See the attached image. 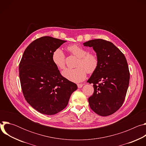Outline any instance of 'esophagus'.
Listing matches in <instances>:
<instances>
[{
	"instance_id": "obj_1",
	"label": "esophagus",
	"mask_w": 146,
	"mask_h": 146,
	"mask_svg": "<svg viewBox=\"0 0 146 146\" xmlns=\"http://www.w3.org/2000/svg\"><path fill=\"white\" fill-rule=\"evenodd\" d=\"M82 86H83V84H77V87H78V88H81Z\"/></svg>"
}]
</instances>
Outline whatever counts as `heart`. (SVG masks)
Listing matches in <instances>:
<instances>
[{"label":"heart","instance_id":"heart-1","mask_svg":"<svg viewBox=\"0 0 146 146\" xmlns=\"http://www.w3.org/2000/svg\"><path fill=\"white\" fill-rule=\"evenodd\" d=\"M67 50L78 58L75 69H67L62 73V75L70 81L78 82L84 80L88 74L94 73L99 65L98 56L80 46L74 44L67 47ZM54 64L60 70H64L66 66L65 56L60 48L55 50L52 55Z\"/></svg>","mask_w":146,"mask_h":146}]
</instances>
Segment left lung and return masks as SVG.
Masks as SVG:
<instances>
[{"label":"left lung","instance_id":"left-lung-1","mask_svg":"<svg viewBox=\"0 0 146 146\" xmlns=\"http://www.w3.org/2000/svg\"><path fill=\"white\" fill-rule=\"evenodd\" d=\"M92 47L99 65L88 82L94 84V92L88 98L91 109L101 116H108L122 105L129 86L130 73L125 56L112 43L94 39L83 43Z\"/></svg>","mask_w":146,"mask_h":146}]
</instances>
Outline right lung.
<instances>
[{
	"label": "right lung",
	"mask_w": 146,
	"mask_h": 146,
	"mask_svg": "<svg viewBox=\"0 0 146 146\" xmlns=\"http://www.w3.org/2000/svg\"><path fill=\"white\" fill-rule=\"evenodd\" d=\"M66 41L50 36L37 38L25 49L19 65L25 100L39 113L55 114L68 105L75 83L62 76L52 60L53 52Z\"/></svg>",
	"instance_id": "add662e5"
}]
</instances>
